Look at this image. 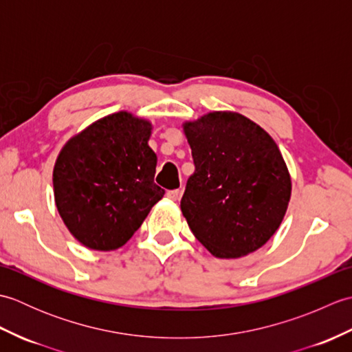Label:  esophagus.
I'll return each instance as SVG.
<instances>
[{
	"label": "esophagus",
	"mask_w": 352,
	"mask_h": 352,
	"mask_svg": "<svg viewBox=\"0 0 352 352\" xmlns=\"http://www.w3.org/2000/svg\"><path fill=\"white\" fill-rule=\"evenodd\" d=\"M166 197H168L169 199H172V201H177L178 198H180V190H178V189L168 190V192H166Z\"/></svg>",
	"instance_id": "1"
}]
</instances>
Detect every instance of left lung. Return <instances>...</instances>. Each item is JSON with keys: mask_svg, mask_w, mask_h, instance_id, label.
<instances>
[{"mask_svg": "<svg viewBox=\"0 0 352 352\" xmlns=\"http://www.w3.org/2000/svg\"><path fill=\"white\" fill-rule=\"evenodd\" d=\"M195 172L182 213L212 256L239 258L261 248L281 226L292 180L275 140L237 111L183 122Z\"/></svg>", "mask_w": 352, "mask_h": 352, "instance_id": "8db88e82", "label": "left lung"}]
</instances>
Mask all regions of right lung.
I'll return each instance as SVG.
<instances>
[{"label":"right lung","instance_id":"add662e5","mask_svg":"<svg viewBox=\"0 0 352 352\" xmlns=\"http://www.w3.org/2000/svg\"><path fill=\"white\" fill-rule=\"evenodd\" d=\"M153 124L116 111L72 136L52 170L57 212L89 250L115 251L130 241L164 190L154 183Z\"/></svg>","mask_w":352,"mask_h":352}]
</instances>
